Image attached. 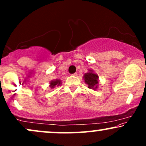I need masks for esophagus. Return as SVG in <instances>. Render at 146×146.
<instances>
[{
    "label": "esophagus",
    "instance_id": "34e87169",
    "mask_svg": "<svg viewBox=\"0 0 146 146\" xmlns=\"http://www.w3.org/2000/svg\"><path fill=\"white\" fill-rule=\"evenodd\" d=\"M72 75H73V76H77L78 74H77V73H73V74H72Z\"/></svg>",
    "mask_w": 146,
    "mask_h": 146
}]
</instances>
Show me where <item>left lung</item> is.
Returning a JSON list of instances; mask_svg holds the SVG:
<instances>
[{
    "label": "left lung",
    "mask_w": 146,
    "mask_h": 146,
    "mask_svg": "<svg viewBox=\"0 0 146 146\" xmlns=\"http://www.w3.org/2000/svg\"><path fill=\"white\" fill-rule=\"evenodd\" d=\"M83 80L84 82L88 85L90 89L96 90L98 88L99 85V76L97 73H94L93 70L89 69L88 73H85L83 76Z\"/></svg>",
    "instance_id": "obj_1"
}]
</instances>
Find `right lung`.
Listing matches in <instances>:
<instances>
[{
	"label": "right lung",
	"mask_w": 146,
	"mask_h": 146,
	"mask_svg": "<svg viewBox=\"0 0 146 146\" xmlns=\"http://www.w3.org/2000/svg\"><path fill=\"white\" fill-rule=\"evenodd\" d=\"M62 80H60V79H56V80H51L49 82V87L51 88H53L56 86H60V85L62 84Z\"/></svg>",
	"instance_id": "obj_1"
}]
</instances>
